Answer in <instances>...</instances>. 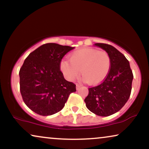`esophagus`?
<instances>
[{
    "mask_svg": "<svg viewBox=\"0 0 149 149\" xmlns=\"http://www.w3.org/2000/svg\"><path fill=\"white\" fill-rule=\"evenodd\" d=\"M81 86H82V85H80V84H77V90H78V89L80 88Z\"/></svg>",
    "mask_w": 149,
    "mask_h": 149,
    "instance_id": "34e87169",
    "label": "esophagus"
}]
</instances>
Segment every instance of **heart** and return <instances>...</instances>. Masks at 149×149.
I'll return each instance as SVG.
<instances>
[{"instance_id":"obj_1","label":"heart","mask_w":149,"mask_h":149,"mask_svg":"<svg viewBox=\"0 0 149 149\" xmlns=\"http://www.w3.org/2000/svg\"><path fill=\"white\" fill-rule=\"evenodd\" d=\"M60 70L69 81H74L80 74L89 84L101 83L109 74L111 68V58L106 51L87 47L77 50L70 56V62L62 60Z\"/></svg>"}]
</instances>
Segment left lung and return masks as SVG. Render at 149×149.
Instances as JSON below:
<instances>
[{"mask_svg":"<svg viewBox=\"0 0 149 149\" xmlns=\"http://www.w3.org/2000/svg\"><path fill=\"white\" fill-rule=\"evenodd\" d=\"M95 45L109 53L111 68L102 82L89 87L84 101L93 113L108 117L120 111L130 98L134 76L129 61L117 49L105 43H95Z\"/></svg>","mask_w":149,"mask_h":149,"instance_id":"8db88e82","label":"left lung"}]
</instances>
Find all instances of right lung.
Instances as JSON below:
<instances>
[{
  "mask_svg": "<svg viewBox=\"0 0 149 149\" xmlns=\"http://www.w3.org/2000/svg\"><path fill=\"white\" fill-rule=\"evenodd\" d=\"M74 47L46 43L30 53L20 68L19 89L22 99L38 115L49 116L64 108L76 85L67 81L60 62Z\"/></svg>",
  "mask_w": 149,
  "mask_h": 149,
  "instance_id": "obj_1",
  "label": "right lung"
}]
</instances>
